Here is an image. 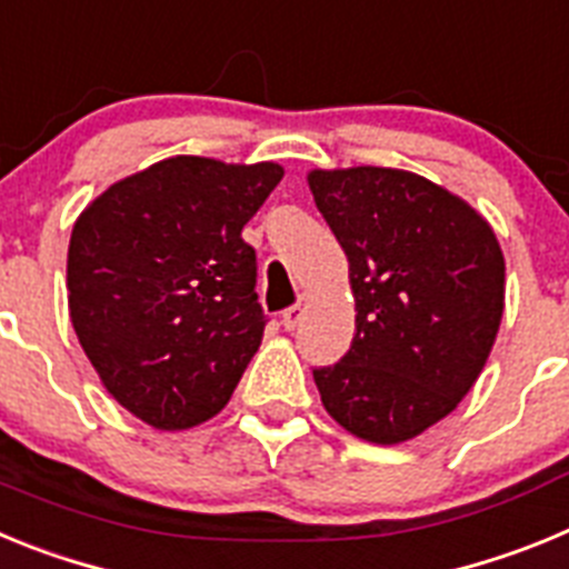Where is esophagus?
<instances>
[{
    "mask_svg": "<svg viewBox=\"0 0 569 569\" xmlns=\"http://www.w3.org/2000/svg\"><path fill=\"white\" fill-rule=\"evenodd\" d=\"M305 308H308V299H301L299 305H293V308H288L284 313H281V325H284V330L299 328L301 319H305Z\"/></svg>",
    "mask_w": 569,
    "mask_h": 569,
    "instance_id": "obj_1",
    "label": "esophagus"
}]
</instances>
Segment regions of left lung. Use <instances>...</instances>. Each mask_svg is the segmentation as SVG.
Instances as JSON below:
<instances>
[{
  "label": "left lung",
  "mask_w": 569,
  "mask_h": 569,
  "mask_svg": "<svg viewBox=\"0 0 569 569\" xmlns=\"http://www.w3.org/2000/svg\"><path fill=\"white\" fill-rule=\"evenodd\" d=\"M356 301L345 359L313 370L321 405L356 439L401 445L459 407L505 316V253L476 208L396 168L310 170Z\"/></svg>",
  "instance_id": "obj_1"
}]
</instances>
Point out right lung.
<instances>
[{"mask_svg": "<svg viewBox=\"0 0 569 569\" xmlns=\"http://www.w3.org/2000/svg\"><path fill=\"white\" fill-rule=\"evenodd\" d=\"M276 162L170 156L79 213L68 310L119 405L156 430L222 413L264 336L241 228L281 182Z\"/></svg>", "mask_w": 569, "mask_h": 569, "instance_id": "obj_1", "label": "right lung"}]
</instances>
